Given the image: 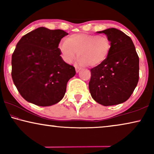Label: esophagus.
Instances as JSON below:
<instances>
[{
    "label": "esophagus",
    "mask_w": 154,
    "mask_h": 154,
    "mask_svg": "<svg viewBox=\"0 0 154 154\" xmlns=\"http://www.w3.org/2000/svg\"><path fill=\"white\" fill-rule=\"evenodd\" d=\"M80 70H81V69H80V68H75V72H76V73H79Z\"/></svg>",
    "instance_id": "obj_1"
}]
</instances>
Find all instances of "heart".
I'll return each instance as SVG.
<instances>
[{
    "mask_svg": "<svg viewBox=\"0 0 154 154\" xmlns=\"http://www.w3.org/2000/svg\"><path fill=\"white\" fill-rule=\"evenodd\" d=\"M111 42L106 35L78 33L69 36L60 45L63 60L71 64L77 55L80 66H96L102 64L108 57Z\"/></svg>",
    "mask_w": 154,
    "mask_h": 154,
    "instance_id": "obj_1",
    "label": "heart"
}]
</instances>
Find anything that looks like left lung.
Instances as JSON below:
<instances>
[{
    "label": "left lung",
    "instance_id": "8db88e82",
    "mask_svg": "<svg viewBox=\"0 0 154 154\" xmlns=\"http://www.w3.org/2000/svg\"><path fill=\"white\" fill-rule=\"evenodd\" d=\"M111 42L108 57L92 68L89 90L93 100L103 106H112L127 101L139 81V57L132 39L115 28L97 31Z\"/></svg>",
    "mask_w": 154,
    "mask_h": 154
}]
</instances>
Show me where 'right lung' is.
I'll return each instance as SVG.
<instances>
[{
    "instance_id": "obj_1",
    "label": "right lung",
    "mask_w": 154,
    "mask_h": 154,
    "mask_svg": "<svg viewBox=\"0 0 154 154\" xmlns=\"http://www.w3.org/2000/svg\"><path fill=\"white\" fill-rule=\"evenodd\" d=\"M68 33L60 29L39 27L20 40L12 55V78L27 102L49 106L64 97L75 68L66 64L58 48Z\"/></svg>"
}]
</instances>
